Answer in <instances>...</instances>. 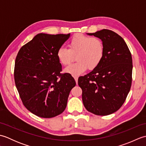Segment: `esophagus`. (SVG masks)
<instances>
[{
	"label": "esophagus",
	"instance_id": "1",
	"mask_svg": "<svg viewBox=\"0 0 146 146\" xmlns=\"http://www.w3.org/2000/svg\"><path fill=\"white\" fill-rule=\"evenodd\" d=\"M73 77H74V78H75V82L76 83V84H78V76H73Z\"/></svg>",
	"mask_w": 146,
	"mask_h": 146
}]
</instances>
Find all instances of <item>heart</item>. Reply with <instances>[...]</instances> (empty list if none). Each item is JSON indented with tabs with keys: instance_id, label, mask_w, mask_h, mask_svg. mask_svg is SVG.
<instances>
[{
	"instance_id": "b5f03b06",
	"label": "heart",
	"mask_w": 146,
	"mask_h": 146,
	"mask_svg": "<svg viewBox=\"0 0 146 146\" xmlns=\"http://www.w3.org/2000/svg\"><path fill=\"white\" fill-rule=\"evenodd\" d=\"M105 54L103 41L97 37L77 35L70 40L68 48L61 47L57 51L60 63L67 66L75 60L76 62L64 69L66 73L78 75L87 70H93L98 66Z\"/></svg>"
}]
</instances>
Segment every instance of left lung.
<instances>
[{
  "label": "left lung",
  "instance_id": "obj_1",
  "mask_svg": "<svg viewBox=\"0 0 146 146\" xmlns=\"http://www.w3.org/2000/svg\"><path fill=\"white\" fill-rule=\"evenodd\" d=\"M87 35L102 39L105 54L97 68L79 77L83 103L90 112L108 115L122 107L131 89V53L123 39L112 31L104 29Z\"/></svg>",
  "mask_w": 146,
  "mask_h": 146
}]
</instances>
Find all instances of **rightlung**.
Listing matches in <instances>:
<instances>
[{"label": "right lung", "instance_id": "right-lung-1", "mask_svg": "<svg viewBox=\"0 0 146 146\" xmlns=\"http://www.w3.org/2000/svg\"><path fill=\"white\" fill-rule=\"evenodd\" d=\"M68 35L40 33L22 47L15 58L14 80L23 105L42 118L63 112L71 90L76 85L71 75L61 74L57 51Z\"/></svg>", "mask_w": 146, "mask_h": 146}]
</instances>
